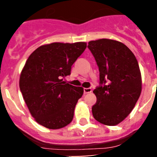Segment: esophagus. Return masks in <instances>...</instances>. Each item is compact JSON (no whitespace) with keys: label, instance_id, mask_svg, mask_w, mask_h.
Segmentation results:
<instances>
[{"label":"esophagus","instance_id":"1","mask_svg":"<svg viewBox=\"0 0 157 157\" xmlns=\"http://www.w3.org/2000/svg\"><path fill=\"white\" fill-rule=\"evenodd\" d=\"M92 91V89L91 88H85L84 89V93L85 94H89L91 93Z\"/></svg>","mask_w":157,"mask_h":157}]
</instances>
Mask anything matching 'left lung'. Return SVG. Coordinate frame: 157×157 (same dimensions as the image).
<instances>
[{
    "instance_id": "1",
    "label": "left lung",
    "mask_w": 157,
    "mask_h": 157,
    "mask_svg": "<svg viewBox=\"0 0 157 157\" xmlns=\"http://www.w3.org/2000/svg\"><path fill=\"white\" fill-rule=\"evenodd\" d=\"M88 48L100 71V86L93 91L97 97L93 117L105 125H117L131 112L141 94L137 60L125 44L114 40H91Z\"/></svg>"
}]
</instances>
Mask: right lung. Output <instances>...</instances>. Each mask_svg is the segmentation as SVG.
Here are the masks:
<instances>
[{
    "label": "right lung",
    "mask_w": 157,
    "mask_h": 157,
    "mask_svg": "<svg viewBox=\"0 0 157 157\" xmlns=\"http://www.w3.org/2000/svg\"><path fill=\"white\" fill-rule=\"evenodd\" d=\"M86 43H52L35 49L27 59L19 86L35 121L49 129H59L72 121L83 88L66 83L63 78L86 49Z\"/></svg>",
    "instance_id": "1"
}]
</instances>
